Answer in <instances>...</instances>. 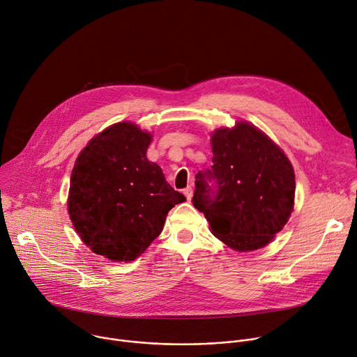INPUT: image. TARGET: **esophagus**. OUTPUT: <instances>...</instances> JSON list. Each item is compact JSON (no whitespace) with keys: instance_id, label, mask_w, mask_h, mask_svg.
<instances>
[{"instance_id":"obj_1","label":"esophagus","mask_w":357,"mask_h":357,"mask_svg":"<svg viewBox=\"0 0 357 357\" xmlns=\"http://www.w3.org/2000/svg\"><path fill=\"white\" fill-rule=\"evenodd\" d=\"M183 195H185L186 199L190 202V199H192V196H193V188H192V186L185 188V189H183Z\"/></svg>"}]
</instances>
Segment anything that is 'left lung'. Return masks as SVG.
<instances>
[{
	"label": "left lung",
	"mask_w": 357,
	"mask_h": 357,
	"mask_svg": "<svg viewBox=\"0 0 357 357\" xmlns=\"http://www.w3.org/2000/svg\"><path fill=\"white\" fill-rule=\"evenodd\" d=\"M211 150V169L196 175L193 206L229 248L245 252L268 245L294 206L296 181L289 158L247 122L217 129Z\"/></svg>",
	"instance_id": "8db88e82"
}]
</instances>
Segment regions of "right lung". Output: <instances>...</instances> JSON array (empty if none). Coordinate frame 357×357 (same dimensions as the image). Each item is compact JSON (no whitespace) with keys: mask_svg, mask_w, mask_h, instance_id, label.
<instances>
[{"mask_svg":"<svg viewBox=\"0 0 357 357\" xmlns=\"http://www.w3.org/2000/svg\"><path fill=\"white\" fill-rule=\"evenodd\" d=\"M151 139L133 123H116L88 143L71 172L73 225L85 245L113 262L140 257L168 211L186 200L147 160Z\"/></svg>","mask_w":357,"mask_h":357,"instance_id":"obj_1","label":"right lung"}]
</instances>
